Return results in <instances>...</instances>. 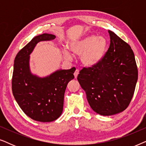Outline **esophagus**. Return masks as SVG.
Returning <instances> with one entry per match:
<instances>
[{"label":"esophagus","mask_w":146,"mask_h":146,"mask_svg":"<svg viewBox=\"0 0 146 146\" xmlns=\"http://www.w3.org/2000/svg\"><path fill=\"white\" fill-rule=\"evenodd\" d=\"M78 74H79V70L78 69H76L75 70V72H74V77H75V78H77V76H78Z\"/></svg>","instance_id":"1"}]
</instances>
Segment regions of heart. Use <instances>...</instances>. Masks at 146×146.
<instances>
[{
  "instance_id": "heart-1",
  "label": "heart",
  "mask_w": 146,
  "mask_h": 146,
  "mask_svg": "<svg viewBox=\"0 0 146 146\" xmlns=\"http://www.w3.org/2000/svg\"><path fill=\"white\" fill-rule=\"evenodd\" d=\"M69 47L73 54L81 56V61L84 65L92 67L98 64L104 57L108 41L103 36L90 35L78 40L71 42ZM64 54L67 58H71L68 51H64Z\"/></svg>"
}]
</instances>
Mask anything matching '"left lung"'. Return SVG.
<instances>
[{
  "label": "left lung",
  "instance_id": "8db88e82",
  "mask_svg": "<svg viewBox=\"0 0 146 146\" xmlns=\"http://www.w3.org/2000/svg\"><path fill=\"white\" fill-rule=\"evenodd\" d=\"M108 33L110 44L102 60L83 68L77 77L92 109L102 115H114L127 108L138 76L130 46L112 31Z\"/></svg>",
  "mask_w": 146,
  "mask_h": 146
}]
</instances>
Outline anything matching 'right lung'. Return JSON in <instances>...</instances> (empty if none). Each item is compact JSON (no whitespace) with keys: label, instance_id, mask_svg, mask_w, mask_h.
Segmentation results:
<instances>
[{"label":"right lung","instance_id":"obj_1","mask_svg":"<svg viewBox=\"0 0 146 146\" xmlns=\"http://www.w3.org/2000/svg\"><path fill=\"white\" fill-rule=\"evenodd\" d=\"M54 35L42 34L34 37L16 56L12 78L14 97L24 112L31 119L50 122L62 113L67 84L74 78L75 68L58 70L46 77L34 75L30 70V54L38 42L52 40Z\"/></svg>","mask_w":146,"mask_h":146}]
</instances>
